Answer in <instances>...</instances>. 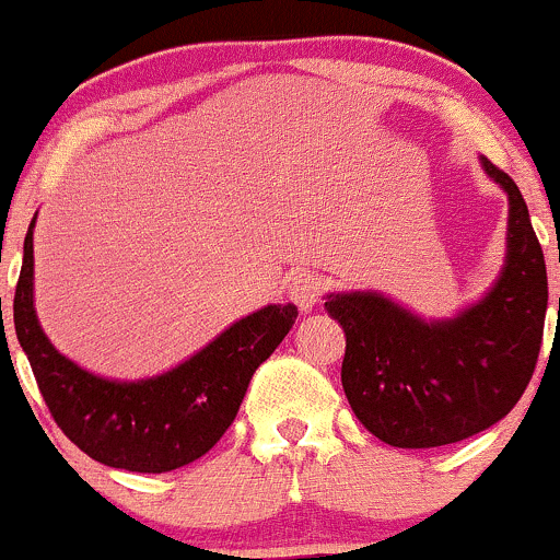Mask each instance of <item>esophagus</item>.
<instances>
[{
    "label": "esophagus",
    "instance_id": "esophagus-1",
    "mask_svg": "<svg viewBox=\"0 0 560 560\" xmlns=\"http://www.w3.org/2000/svg\"><path fill=\"white\" fill-rule=\"evenodd\" d=\"M320 293H323V280L312 272H304L299 275V278H293L291 288H288V299H291V302L302 312L315 310V304L320 302Z\"/></svg>",
    "mask_w": 560,
    "mask_h": 560
}]
</instances>
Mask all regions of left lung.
I'll return each instance as SVG.
<instances>
[{
    "mask_svg": "<svg viewBox=\"0 0 560 560\" xmlns=\"http://www.w3.org/2000/svg\"><path fill=\"white\" fill-rule=\"evenodd\" d=\"M508 195V250L489 291L454 317L424 320L378 291L328 293L345 328L341 387L354 417L395 448H435L489 430L513 411L537 365L547 272L523 195L480 158Z\"/></svg>",
    "mask_w": 560,
    "mask_h": 560,
    "instance_id": "obj_1",
    "label": "left lung"
}]
</instances>
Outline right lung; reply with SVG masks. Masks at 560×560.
Listing matches in <instances>:
<instances>
[{"mask_svg":"<svg viewBox=\"0 0 560 560\" xmlns=\"http://www.w3.org/2000/svg\"><path fill=\"white\" fill-rule=\"evenodd\" d=\"M34 224L37 215L23 240L13 302L15 336L63 435L90 459L130 472H171L208 454L237 417L254 371L293 328L296 306L267 304L240 317L202 350L158 376L133 382L98 376L58 352L39 326Z\"/></svg>","mask_w":560,"mask_h":560,"instance_id":"right-lung-1","label":"right lung"}]
</instances>
